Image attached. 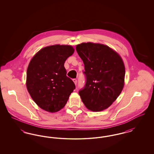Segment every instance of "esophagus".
Masks as SVG:
<instances>
[{
  "label": "esophagus",
  "mask_w": 154,
  "mask_h": 154,
  "mask_svg": "<svg viewBox=\"0 0 154 154\" xmlns=\"http://www.w3.org/2000/svg\"><path fill=\"white\" fill-rule=\"evenodd\" d=\"M73 81L74 82V84H75V85H77V79H73Z\"/></svg>",
  "instance_id": "obj_1"
}]
</instances>
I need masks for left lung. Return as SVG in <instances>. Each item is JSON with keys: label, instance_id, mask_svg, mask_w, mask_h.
I'll return each instance as SVG.
<instances>
[{"label": "left lung", "instance_id": "left-lung-1", "mask_svg": "<svg viewBox=\"0 0 154 154\" xmlns=\"http://www.w3.org/2000/svg\"><path fill=\"white\" fill-rule=\"evenodd\" d=\"M82 60L86 77L84 87L79 91L82 102L93 111H100L112 104L124 85L125 69L121 57L109 47L82 43L76 46Z\"/></svg>", "mask_w": 154, "mask_h": 154}]
</instances>
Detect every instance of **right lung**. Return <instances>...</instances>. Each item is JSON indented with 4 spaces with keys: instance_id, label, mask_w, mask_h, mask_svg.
Listing matches in <instances>:
<instances>
[{
    "instance_id": "obj_1",
    "label": "right lung",
    "mask_w": 154,
    "mask_h": 154,
    "mask_svg": "<svg viewBox=\"0 0 154 154\" xmlns=\"http://www.w3.org/2000/svg\"><path fill=\"white\" fill-rule=\"evenodd\" d=\"M74 49L71 45H54L41 49L30 62L26 72V87L32 99L50 112L61 110L75 88L66 76L64 63Z\"/></svg>"
}]
</instances>
